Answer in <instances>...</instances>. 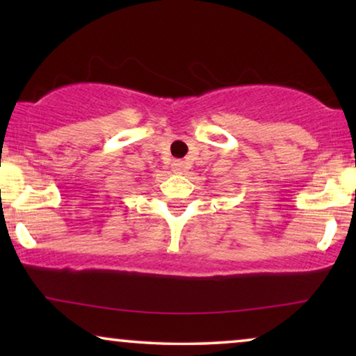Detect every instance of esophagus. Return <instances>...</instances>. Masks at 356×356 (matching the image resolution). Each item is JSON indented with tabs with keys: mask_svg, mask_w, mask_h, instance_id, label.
<instances>
[{
	"mask_svg": "<svg viewBox=\"0 0 356 356\" xmlns=\"http://www.w3.org/2000/svg\"><path fill=\"white\" fill-rule=\"evenodd\" d=\"M172 170L175 173H183L184 170H186V163H184L183 160H173Z\"/></svg>",
	"mask_w": 356,
	"mask_h": 356,
	"instance_id": "1",
	"label": "esophagus"
}]
</instances>
